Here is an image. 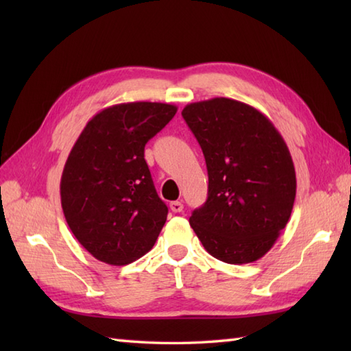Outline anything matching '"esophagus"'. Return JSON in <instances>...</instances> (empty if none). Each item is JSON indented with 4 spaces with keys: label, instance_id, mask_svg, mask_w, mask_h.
Instances as JSON below:
<instances>
[{
    "label": "esophagus",
    "instance_id": "esophagus-1",
    "mask_svg": "<svg viewBox=\"0 0 351 351\" xmlns=\"http://www.w3.org/2000/svg\"><path fill=\"white\" fill-rule=\"evenodd\" d=\"M169 206H170V210L173 211V213H181L182 208H184V205L181 202H178V200H175V202H170Z\"/></svg>",
    "mask_w": 351,
    "mask_h": 351
}]
</instances>
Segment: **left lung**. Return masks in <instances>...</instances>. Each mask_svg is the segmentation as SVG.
Returning a JSON list of instances; mask_svg holds the SVG:
<instances>
[{
	"mask_svg": "<svg viewBox=\"0 0 351 351\" xmlns=\"http://www.w3.org/2000/svg\"><path fill=\"white\" fill-rule=\"evenodd\" d=\"M182 117L208 169V199L191 214L193 230L223 263L258 261L293 211L297 182L287 143L270 119L235 99L189 104Z\"/></svg>",
	"mask_w": 351,
	"mask_h": 351,
	"instance_id": "8db88e82",
	"label": "left lung"
}]
</instances>
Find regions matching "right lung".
I'll return each mask as SVG.
<instances>
[{"instance_id": "right-lung-1", "label": "right lung", "mask_w": 351, "mask_h": 351, "mask_svg": "<svg viewBox=\"0 0 351 351\" xmlns=\"http://www.w3.org/2000/svg\"><path fill=\"white\" fill-rule=\"evenodd\" d=\"M178 108L126 102L104 108L84 126L66 160L64 219L96 259L125 265L152 249L167 219L145 160V146Z\"/></svg>"}]
</instances>
